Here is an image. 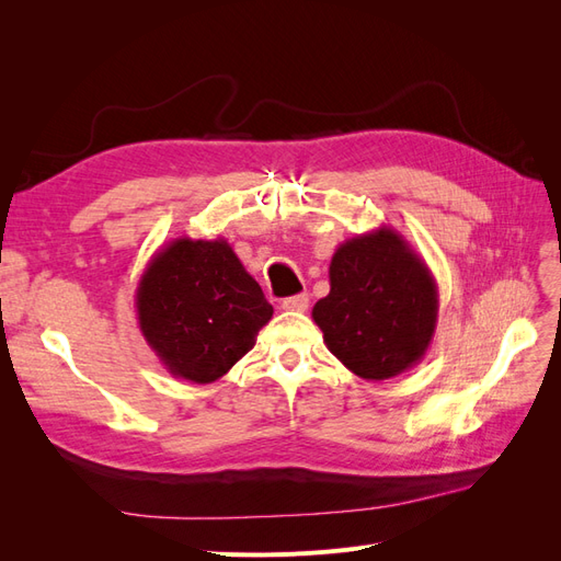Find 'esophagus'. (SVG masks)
Listing matches in <instances>:
<instances>
[{
  "label": "esophagus",
  "mask_w": 561,
  "mask_h": 561,
  "mask_svg": "<svg viewBox=\"0 0 561 561\" xmlns=\"http://www.w3.org/2000/svg\"><path fill=\"white\" fill-rule=\"evenodd\" d=\"M283 309L285 311H293V313H301L309 309V295L301 293V295H295V297H287L283 299Z\"/></svg>",
  "instance_id": "34e87169"
}]
</instances>
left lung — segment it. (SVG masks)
I'll use <instances>...</instances> for the list:
<instances>
[{
  "label": "left lung",
  "mask_w": 561,
  "mask_h": 561,
  "mask_svg": "<svg viewBox=\"0 0 561 561\" xmlns=\"http://www.w3.org/2000/svg\"><path fill=\"white\" fill-rule=\"evenodd\" d=\"M437 307L428 264L402 233L379 227L334 250L330 295L311 316L339 363L355 377L383 381L423 360Z\"/></svg>",
  "instance_id": "1"
}]
</instances>
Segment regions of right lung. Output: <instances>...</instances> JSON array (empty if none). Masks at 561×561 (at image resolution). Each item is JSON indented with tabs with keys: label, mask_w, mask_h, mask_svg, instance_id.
Returning a JSON list of instances; mask_svg holds the SVG:
<instances>
[{
	"label": "right lung",
	"mask_w": 561,
	"mask_h": 561,
	"mask_svg": "<svg viewBox=\"0 0 561 561\" xmlns=\"http://www.w3.org/2000/svg\"><path fill=\"white\" fill-rule=\"evenodd\" d=\"M138 325L175 379L213 383L274 316L225 239H175L157 250L135 290Z\"/></svg>",
	"instance_id": "right-lung-1"
}]
</instances>
